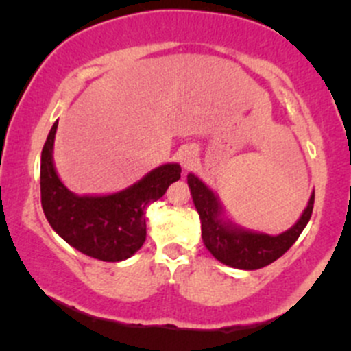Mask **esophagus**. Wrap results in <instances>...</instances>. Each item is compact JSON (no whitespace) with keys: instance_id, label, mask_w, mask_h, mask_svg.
Masks as SVG:
<instances>
[{"instance_id":"1","label":"esophagus","mask_w":351,"mask_h":351,"mask_svg":"<svg viewBox=\"0 0 351 351\" xmlns=\"http://www.w3.org/2000/svg\"><path fill=\"white\" fill-rule=\"evenodd\" d=\"M195 161H197V154L192 147H185V149L182 151V154H180V162H182V166L185 169L193 168Z\"/></svg>"}]
</instances>
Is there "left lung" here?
<instances>
[{
	"mask_svg": "<svg viewBox=\"0 0 351 351\" xmlns=\"http://www.w3.org/2000/svg\"><path fill=\"white\" fill-rule=\"evenodd\" d=\"M193 204L200 215L202 239L212 256L228 267L239 270H258L282 256L309 222L314 207V192L299 221L277 236L250 231L228 219L219 197L193 173L186 176Z\"/></svg>",
	"mask_w": 351,
	"mask_h": 351,
	"instance_id": "1",
	"label": "left lung"
}]
</instances>
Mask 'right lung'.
<instances>
[{"label": "right lung", "instance_id": "obj_1", "mask_svg": "<svg viewBox=\"0 0 351 351\" xmlns=\"http://www.w3.org/2000/svg\"><path fill=\"white\" fill-rule=\"evenodd\" d=\"M54 122L40 158L42 208L51 228L74 250L101 261H122L146 241V208L180 180L178 162L151 169L139 182L108 195H77L54 166Z\"/></svg>", "mask_w": 351, "mask_h": 351}]
</instances>
